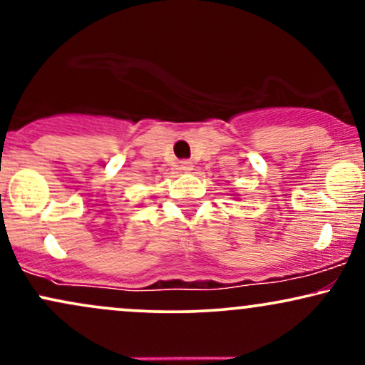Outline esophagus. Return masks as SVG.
I'll list each match as a JSON object with an SVG mask.
<instances>
[{
  "instance_id": "34e87169",
  "label": "esophagus",
  "mask_w": 365,
  "mask_h": 365,
  "mask_svg": "<svg viewBox=\"0 0 365 365\" xmlns=\"http://www.w3.org/2000/svg\"><path fill=\"white\" fill-rule=\"evenodd\" d=\"M180 170H182V171H192V170H194V163L187 161V159H185V161H180Z\"/></svg>"
}]
</instances>
